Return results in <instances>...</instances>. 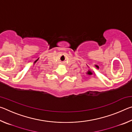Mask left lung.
Instances as JSON below:
<instances>
[{
	"mask_svg": "<svg viewBox=\"0 0 132 132\" xmlns=\"http://www.w3.org/2000/svg\"><path fill=\"white\" fill-rule=\"evenodd\" d=\"M90 73H91V72H90V71H89V72H88V74H89V75H90Z\"/></svg>",
	"mask_w": 132,
	"mask_h": 132,
	"instance_id": "left-lung-1",
	"label": "left lung"
}]
</instances>
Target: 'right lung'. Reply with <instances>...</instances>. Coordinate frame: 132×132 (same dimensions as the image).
<instances>
[{
    "instance_id": "obj_1",
    "label": "right lung",
    "mask_w": 132,
    "mask_h": 132,
    "mask_svg": "<svg viewBox=\"0 0 132 132\" xmlns=\"http://www.w3.org/2000/svg\"><path fill=\"white\" fill-rule=\"evenodd\" d=\"M91 74H92V73H90V75H91Z\"/></svg>"
}]
</instances>
